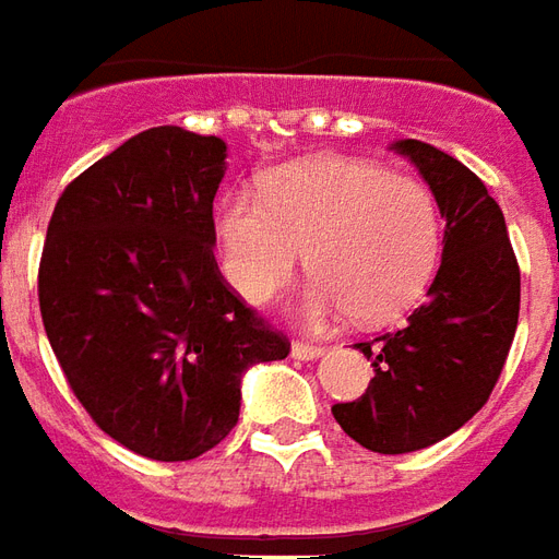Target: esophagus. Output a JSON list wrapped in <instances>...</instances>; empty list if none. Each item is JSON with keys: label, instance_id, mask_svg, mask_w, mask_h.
<instances>
[{"label": "esophagus", "instance_id": "obj_1", "mask_svg": "<svg viewBox=\"0 0 559 559\" xmlns=\"http://www.w3.org/2000/svg\"><path fill=\"white\" fill-rule=\"evenodd\" d=\"M290 354L296 357V360H318V357H323V354H326V347L306 345V342H293Z\"/></svg>", "mask_w": 559, "mask_h": 559}]
</instances>
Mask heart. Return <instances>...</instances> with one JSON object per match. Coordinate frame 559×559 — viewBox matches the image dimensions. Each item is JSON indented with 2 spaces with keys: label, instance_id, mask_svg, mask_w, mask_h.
Instances as JSON below:
<instances>
[{
  "label": "heart",
  "instance_id": "heart-1",
  "mask_svg": "<svg viewBox=\"0 0 559 559\" xmlns=\"http://www.w3.org/2000/svg\"><path fill=\"white\" fill-rule=\"evenodd\" d=\"M217 251L233 290L263 306L306 251L314 281L299 299L306 323L354 314L388 323L420 302L442 257V214L427 185L360 157L281 166L260 199L233 193L217 212Z\"/></svg>",
  "mask_w": 559,
  "mask_h": 559
}]
</instances>
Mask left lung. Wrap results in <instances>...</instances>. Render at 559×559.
Masks as SVG:
<instances>
[{
    "mask_svg": "<svg viewBox=\"0 0 559 559\" xmlns=\"http://www.w3.org/2000/svg\"><path fill=\"white\" fill-rule=\"evenodd\" d=\"M390 147L415 163L439 202L442 266L402 330L357 345L372 357L374 378L357 402L333 405V415L374 454H408L481 412L518 330L521 269L502 209L475 171L417 139Z\"/></svg>",
    "mask_w": 559,
    "mask_h": 559,
    "instance_id": "obj_1",
    "label": "left lung"
}]
</instances>
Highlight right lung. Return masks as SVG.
<instances>
[{"mask_svg": "<svg viewBox=\"0 0 559 559\" xmlns=\"http://www.w3.org/2000/svg\"><path fill=\"white\" fill-rule=\"evenodd\" d=\"M224 175V139L139 132L62 190L41 251L38 306L69 388L115 442L163 463L224 442L241 374L290 354L217 272Z\"/></svg>", "mask_w": 559, "mask_h": 559, "instance_id": "right-lung-1", "label": "right lung"}]
</instances>
